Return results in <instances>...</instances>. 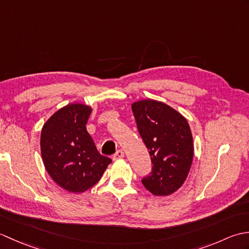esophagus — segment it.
Returning a JSON list of instances; mask_svg holds the SVG:
<instances>
[{
	"mask_svg": "<svg viewBox=\"0 0 249 249\" xmlns=\"http://www.w3.org/2000/svg\"><path fill=\"white\" fill-rule=\"evenodd\" d=\"M124 157V152L122 151V150H119V151H116L115 152V154L113 155V160H120V158H123Z\"/></svg>",
	"mask_w": 249,
	"mask_h": 249,
	"instance_id": "1",
	"label": "esophagus"
}]
</instances>
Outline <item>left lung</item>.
Instances as JSON below:
<instances>
[{
	"label": "left lung",
	"instance_id": "left-lung-1",
	"mask_svg": "<svg viewBox=\"0 0 249 249\" xmlns=\"http://www.w3.org/2000/svg\"><path fill=\"white\" fill-rule=\"evenodd\" d=\"M131 109L153 165L142 184L155 196L171 195L182 186L192 167L194 144L188 122L157 100H139Z\"/></svg>",
	"mask_w": 249,
	"mask_h": 249
}]
</instances>
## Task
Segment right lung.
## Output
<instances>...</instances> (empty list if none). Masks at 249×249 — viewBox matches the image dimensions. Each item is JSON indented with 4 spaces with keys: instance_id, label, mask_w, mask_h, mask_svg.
Here are the masks:
<instances>
[{
    "instance_id": "obj_1",
    "label": "right lung",
    "mask_w": 249,
    "mask_h": 249,
    "mask_svg": "<svg viewBox=\"0 0 249 249\" xmlns=\"http://www.w3.org/2000/svg\"><path fill=\"white\" fill-rule=\"evenodd\" d=\"M92 108L71 104L50 116L41 129L40 151L47 172L71 193L93 187L112 161L99 154L87 130Z\"/></svg>"
}]
</instances>
